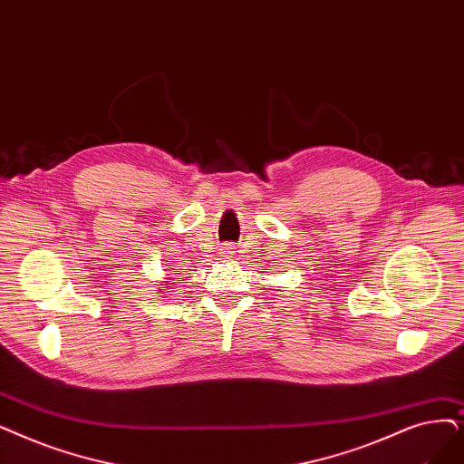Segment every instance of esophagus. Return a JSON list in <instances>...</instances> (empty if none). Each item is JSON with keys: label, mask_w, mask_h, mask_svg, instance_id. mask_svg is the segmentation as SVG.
Masks as SVG:
<instances>
[{"label": "esophagus", "mask_w": 464, "mask_h": 464, "mask_svg": "<svg viewBox=\"0 0 464 464\" xmlns=\"http://www.w3.org/2000/svg\"><path fill=\"white\" fill-rule=\"evenodd\" d=\"M231 254H233V248H231V246L224 248V252H221V256H224V257H231Z\"/></svg>", "instance_id": "obj_1"}]
</instances>
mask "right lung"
<instances>
[{
  "label": "right lung",
  "mask_w": 464,
  "mask_h": 464,
  "mask_svg": "<svg viewBox=\"0 0 464 464\" xmlns=\"http://www.w3.org/2000/svg\"><path fill=\"white\" fill-rule=\"evenodd\" d=\"M165 282H169V285H172V278H170V276H167V280H165ZM167 288H169V286H167Z\"/></svg>",
  "instance_id": "right-lung-1"
}]
</instances>
